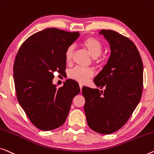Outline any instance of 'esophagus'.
<instances>
[{
  "label": "esophagus",
  "instance_id": "34e87169",
  "mask_svg": "<svg viewBox=\"0 0 154 154\" xmlns=\"http://www.w3.org/2000/svg\"><path fill=\"white\" fill-rule=\"evenodd\" d=\"M79 87H80V90H81V91H82V87H83V86H82V84H79Z\"/></svg>",
  "mask_w": 154,
  "mask_h": 154
}]
</instances>
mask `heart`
I'll return each mask as SVG.
<instances>
[{"label":"heart","mask_w":154,"mask_h":154,"mask_svg":"<svg viewBox=\"0 0 154 154\" xmlns=\"http://www.w3.org/2000/svg\"><path fill=\"white\" fill-rule=\"evenodd\" d=\"M84 47L87 49L88 52L93 58H96L101 54L103 49V45L100 41L96 38L90 37L85 39L82 42ZM75 47L70 45L66 49L65 52V59L67 63H70L72 60L73 54H74ZM99 61V60H97ZM94 75V70L90 68H82V67H75L72 69L69 72V77L71 79L76 80L80 83H85L88 79Z\"/></svg>","instance_id":"b5f03b06"}]
</instances>
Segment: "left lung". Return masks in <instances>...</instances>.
Here are the masks:
<instances>
[{"label":"left lung","mask_w":154,"mask_h":154,"mask_svg":"<svg viewBox=\"0 0 154 154\" xmlns=\"http://www.w3.org/2000/svg\"><path fill=\"white\" fill-rule=\"evenodd\" d=\"M111 54L107 64L94 78L100 91L82 88L84 112L90 128L107 135L118 131L135 109L142 97L143 63L135 44L129 38L111 30H102Z\"/></svg>","instance_id":"left-lung-1"}]
</instances>
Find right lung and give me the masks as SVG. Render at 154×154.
<instances>
[{
  "label": "right lung",
  "mask_w": 154,
  "mask_h": 154,
  "mask_svg": "<svg viewBox=\"0 0 154 154\" xmlns=\"http://www.w3.org/2000/svg\"><path fill=\"white\" fill-rule=\"evenodd\" d=\"M79 36V32L44 29L27 38L15 58L13 72L17 100L31 123L42 131L63 124L73 98L80 92L73 79H66L58 88L52 82L54 73L65 72V52Z\"/></svg>",
  "instance_id": "1"
}]
</instances>
